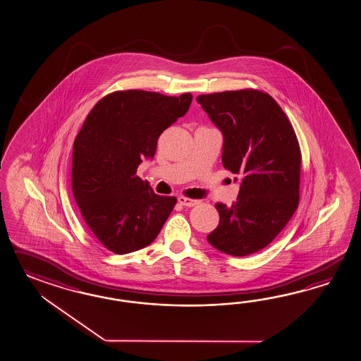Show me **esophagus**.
Returning a JSON list of instances; mask_svg holds the SVG:
<instances>
[{"label":"esophagus","mask_w":361,"mask_h":361,"mask_svg":"<svg viewBox=\"0 0 361 361\" xmlns=\"http://www.w3.org/2000/svg\"><path fill=\"white\" fill-rule=\"evenodd\" d=\"M178 202L181 203L183 206H186V207H193L195 204H198L200 201L192 200V198H186V197H178Z\"/></svg>","instance_id":"esophagus-1"}]
</instances>
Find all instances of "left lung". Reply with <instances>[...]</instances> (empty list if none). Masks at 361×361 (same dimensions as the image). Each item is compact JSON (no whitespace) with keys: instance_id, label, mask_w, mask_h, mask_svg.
Masks as SVG:
<instances>
[{"instance_id":"1","label":"left lung","mask_w":361,"mask_h":361,"mask_svg":"<svg viewBox=\"0 0 361 361\" xmlns=\"http://www.w3.org/2000/svg\"><path fill=\"white\" fill-rule=\"evenodd\" d=\"M197 102L223 133V167L241 177L238 201L215 204L219 224L207 241L226 255H253L281 233L299 206L296 133L281 106L259 90L214 92Z\"/></svg>"}]
</instances>
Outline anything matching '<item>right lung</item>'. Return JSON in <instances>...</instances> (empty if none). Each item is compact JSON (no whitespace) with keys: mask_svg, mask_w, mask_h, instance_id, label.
<instances>
[{"mask_svg":"<svg viewBox=\"0 0 361 361\" xmlns=\"http://www.w3.org/2000/svg\"><path fill=\"white\" fill-rule=\"evenodd\" d=\"M192 94L115 91L88 114L74 145L71 189L88 228L116 255L149 245L176 204L137 176L160 134L188 112Z\"/></svg>","mask_w":361,"mask_h":361,"instance_id":"right-lung-1","label":"right lung"}]
</instances>
